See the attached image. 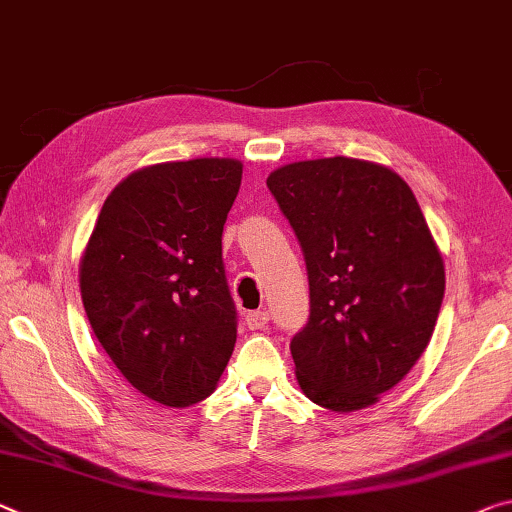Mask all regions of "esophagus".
<instances>
[{"instance_id": "1", "label": "esophagus", "mask_w": 512, "mask_h": 512, "mask_svg": "<svg viewBox=\"0 0 512 512\" xmlns=\"http://www.w3.org/2000/svg\"><path fill=\"white\" fill-rule=\"evenodd\" d=\"M269 319H271V314L266 312V310H255V312H248L246 314V326L250 328V330H262L266 323H269Z\"/></svg>"}]
</instances>
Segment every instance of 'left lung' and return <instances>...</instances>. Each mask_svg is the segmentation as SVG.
Wrapping results in <instances>:
<instances>
[{
	"label": "left lung",
	"instance_id": "obj_1",
	"mask_svg": "<svg viewBox=\"0 0 512 512\" xmlns=\"http://www.w3.org/2000/svg\"><path fill=\"white\" fill-rule=\"evenodd\" d=\"M266 186L310 280V319L291 339L298 385L321 408H369L426 351L444 298L415 193L394 170L348 157L287 164Z\"/></svg>",
	"mask_w": 512,
	"mask_h": 512
}]
</instances>
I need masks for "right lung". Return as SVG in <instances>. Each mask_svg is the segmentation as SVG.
<instances>
[{
    "label": "right lung",
    "mask_w": 512,
    "mask_h": 512,
    "mask_svg": "<svg viewBox=\"0 0 512 512\" xmlns=\"http://www.w3.org/2000/svg\"><path fill=\"white\" fill-rule=\"evenodd\" d=\"M241 173V161L218 157L136 170L104 200L81 257L97 342L168 408L207 399L237 342L221 237Z\"/></svg>",
    "instance_id": "right-lung-1"
}]
</instances>
